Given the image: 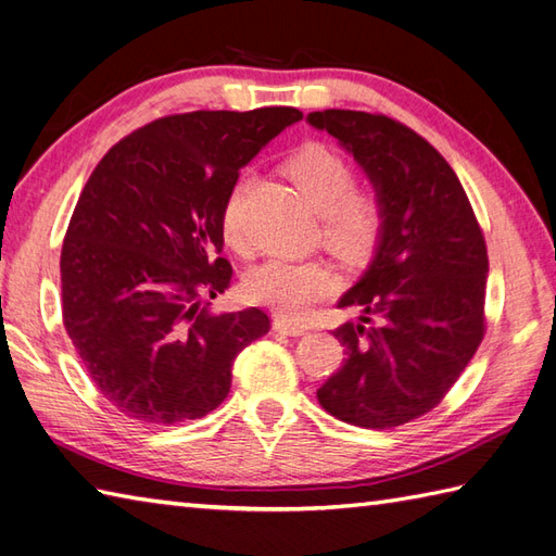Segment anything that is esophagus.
Here are the masks:
<instances>
[{"label": "esophagus", "instance_id": "esophagus-1", "mask_svg": "<svg viewBox=\"0 0 556 556\" xmlns=\"http://www.w3.org/2000/svg\"><path fill=\"white\" fill-rule=\"evenodd\" d=\"M271 327H275V332L289 334V337H301V334L308 332V327L301 325V323H291V320H287V317H277V320L271 323Z\"/></svg>", "mask_w": 556, "mask_h": 556}]
</instances>
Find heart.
Segmentation results:
<instances>
[{
  "label": "heart",
  "instance_id": "obj_1",
  "mask_svg": "<svg viewBox=\"0 0 556 556\" xmlns=\"http://www.w3.org/2000/svg\"><path fill=\"white\" fill-rule=\"evenodd\" d=\"M287 174L323 217V239L334 253L361 257L370 251L382 229V207L375 195L353 191L356 174L339 152L323 143H305L289 157ZM245 186L243 176L233 184L222 210L224 239L241 253L248 248L241 219ZM332 287V271L313 260H267L245 277L248 299L285 317H303Z\"/></svg>",
  "mask_w": 556,
  "mask_h": 556
}]
</instances>
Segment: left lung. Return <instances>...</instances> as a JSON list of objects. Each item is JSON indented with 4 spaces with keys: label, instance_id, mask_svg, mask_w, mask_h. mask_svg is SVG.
<instances>
[{
    "label": "left lung",
    "instance_id": "8db88e82",
    "mask_svg": "<svg viewBox=\"0 0 556 556\" xmlns=\"http://www.w3.org/2000/svg\"><path fill=\"white\" fill-rule=\"evenodd\" d=\"M305 119L353 155L382 207L370 265L337 303L363 313L334 329L346 358L317 401L358 428H396L440 404L480 346L485 239L454 169L408 126L353 110Z\"/></svg>",
    "mask_w": 556,
    "mask_h": 556
}]
</instances>
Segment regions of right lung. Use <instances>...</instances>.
<instances>
[{
    "mask_svg": "<svg viewBox=\"0 0 556 556\" xmlns=\"http://www.w3.org/2000/svg\"><path fill=\"white\" fill-rule=\"evenodd\" d=\"M293 108L164 116L119 140L83 188L62 248L64 327L124 416L174 425L229 394L233 358L269 332L260 308L212 313L233 269L222 210Z\"/></svg>",
    "mask_w": 556,
    "mask_h": 556,
    "instance_id": "obj_1",
    "label": "right lung"
}]
</instances>
